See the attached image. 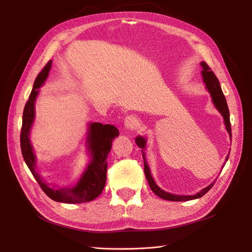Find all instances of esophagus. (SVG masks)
Wrapping results in <instances>:
<instances>
[{
	"label": "esophagus",
	"instance_id": "esophagus-1",
	"mask_svg": "<svg viewBox=\"0 0 252 252\" xmlns=\"http://www.w3.org/2000/svg\"><path fill=\"white\" fill-rule=\"evenodd\" d=\"M124 125L125 128L129 129V130H134V129H136V127L139 126V120L134 116H128L125 118Z\"/></svg>",
	"mask_w": 252,
	"mask_h": 252
}]
</instances>
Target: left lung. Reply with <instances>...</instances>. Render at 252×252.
I'll return each mask as SVG.
<instances>
[{
    "label": "left lung",
    "mask_w": 252,
    "mask_h": 252,
    "mask_svg": "<svg viewBox=\"0 0 252 252\" xmlns=\"http://www.w3.org/2000/svg\"><path fill=\"white\" fill-rule=\"evenodd\" d=\"M203 70H202V74H203V80L206 84V87L209 90V93L212 96L213 103H215L216 107L219 109V111L222 113V116L224 117L225 120V125H226V129L227 131L229 132V135L231 136V124H230V117H229V109H228L227 106V102L225 95L222 91V88H220V82L218 80V78L216 77V74L213 73V71L210 69V67L207 65L206 62H202L201 63ZM135 143L138 144V146L141 148H145V145H146V141L145 139L141 138V136H138L135 139ZM229 156H227L226 159H228ZM143 158H144V172H145V177H146V180L148 181V184L150 186V189L154 191L158 197L161 199L167 200V201H174V202H180V201H189V200H194V199H199V197L203 196L205 193H207L209 190L211 189V187L215 185V182L211 183L209 186H207L206 188H204L202 191H200L199 193H196L194 195H175V194H171L164 191L161 188H158L157 186V184L155 183L154 179H152L151 174H150V170L149 167L147 165L146 159H145V154L143 152Z\"/></svg>",
    "instance_id": "left-lung-1"
}]
</instances>
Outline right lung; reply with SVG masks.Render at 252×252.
Masks as SVG:
<instances>
[{
  "mask_svg": "<svg viewBox=\"0 0 252 252\" xmlns=\"http://www.w3.org/2000/svg\"><path fill=\"white\" fill-rule=\"evenodd\" d=\"M51 62L52 61H49L44 66L42 71L37 74L28 101L25 104L24 111H23L22 129L20 135L22 155L33 178L39 183L43 191L51 200L68 204L89 202L100 195L105 187L106 172H107V157L111 149V143L113 139L119 136L120 132L118 128L113 125L91 123L87 143L89 145V150L93 159H91L87 169L84 171L77 186H74L73 188H50L45 184L41 175L35 171V157L29 142V131L34 119L35 97L39 94V88L48 77Z\"/></svg>",
  "mask_w": 252,
  "mask_h": 252,
  "instance_id": "add662e5",
  "label": "right lung"
}]
</instances>
